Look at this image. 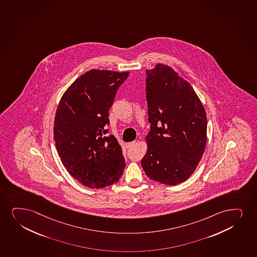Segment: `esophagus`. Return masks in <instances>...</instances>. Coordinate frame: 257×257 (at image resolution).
Segmentation results:
<instances>
[{"instance_id":"34e87169","label":"esophagus","mask_w":257,"mask_h":257,"mask_svg":"<svg viewBox=\"0 0 257 257\" xmlns=\"http://www.w3.org/2000/svg\"><path fill=\"white\" fill-rule=\"evenodd\" d=\"M135 145H136L135 141H134V142L126 143V144H125V147H126L127 149H130V148L133 147Z\"/></svg>"}]
</instances>
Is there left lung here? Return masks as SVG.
<instances>
[{"mask_svg": "<svg viewBox=\"0 0 257 257\" xmlns=\"http://www.w3.org/2000/svg\"><path fill=\"white\" fill-rule=\"evenodd\" d=\"M146 81L151 131L141 165L150 179L177 185L193 174L203 157L206 111L190 83L167 65L146 70Z\"/></svg>", "mask_w": 257, "mask_h": 257, "instance_id": "1", "label": "left lung"}]
</instances>
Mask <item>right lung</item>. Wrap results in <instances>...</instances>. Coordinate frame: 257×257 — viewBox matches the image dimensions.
Instances as JSON below:
<instances>
[{
  "mask_svg": "<svg viewBox=\"0 0 257 257\" xmlns=\"http://www.w3.org/2000/svg\"><path fill=\"white\" fill-rule=\"evenodd\" d=\"M129 72L92 69L64 92L54 117V138L61 163L86 187L101 189L117 183L125 161L113 135L103 137L109 110Z\"/></svg>",
  "mask_w": 257,
  "mask_h": 257,
  "instance_id": "add662e5",
  "label": "right lung"
}]
</instances>
